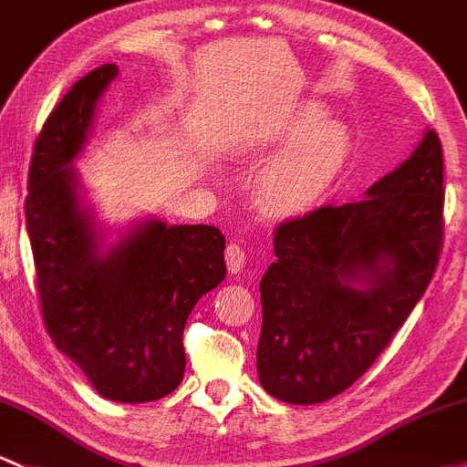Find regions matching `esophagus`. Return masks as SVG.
Segmentation results:
<instances>
[{
	"mask_svg": "<svg viewBox=\"0 0 467 467\" xmlns=\"http://www.w3.org/2000/svg\"><path fill=\"white\" fill-rule=\"evenodd\" d=\"M224 258H227V269L229 274H240L243 272L244 263H247V254L240 247L238 243H229L224 249Z\"/></svg>",
	"mask_w": 467,
	"mask_h": 467,
	"instance_id": "1",
	"label": "esophagus"
}]
</instances>
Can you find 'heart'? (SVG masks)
Listing matches in <instances>:
<instances>
[{
  "mask_svg": "<svg viewBox=\"0 0 467 467\" xmlns=\"http://www.w3.org/2000/svg\"><path fill=\"white\" fill-rule=\"evenodd\" d=\"M272 142L285 151L260 171L258 193L272 212L283 215L309 213L327 202L354 158L349 129L314 104L289 113L274 129Z\"/></svg>",
  "mask_w": 467,
  "mask_h": 467,
  "instance_id": "1",
  "label": "heart"
}]
</instances>
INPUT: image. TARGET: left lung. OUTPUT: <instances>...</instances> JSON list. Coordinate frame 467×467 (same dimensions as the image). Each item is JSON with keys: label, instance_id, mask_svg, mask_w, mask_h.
Returning a JSON list of instances; mask_svg holds the SVG:
<instances>
[{"label": "left lung", "instance_id": "left-lung-1", "mask_svg": "<svg viewBox=\"0 0 467 467\" xmlns=\"http://www.w3.org/2000/svg\"><path fill=\"white\" fill-rule=\"evenodd\" d=\"M443 149L414 153L356 202L327 204L275 229L260 280V385L312 405L372 368L432 280L443 244Z\"/></svg>", "mask_w": 467, "mask_h": 467}]
</instances>
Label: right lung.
<instances>
[{
  "mask_svg": "<svg viewBox=\"0 0 467 467\" xmlns=\"http://www.w3.org/2000/svg\"><path fill=\"white\" fill-rule=\"evenodd\" d=\"M115 78V64L95 68L48 115L33 149L24 209L55 348L104 399L147 403L182 380L184 325L193 305L227 274L224 235L212 224L149 218L104 247L71 162Z\"/></svg>",
  "mask_w": 467,
  "mask_h": 467,
  "instance_id": "1",
  "label": "right lung"
}]
</instances>
